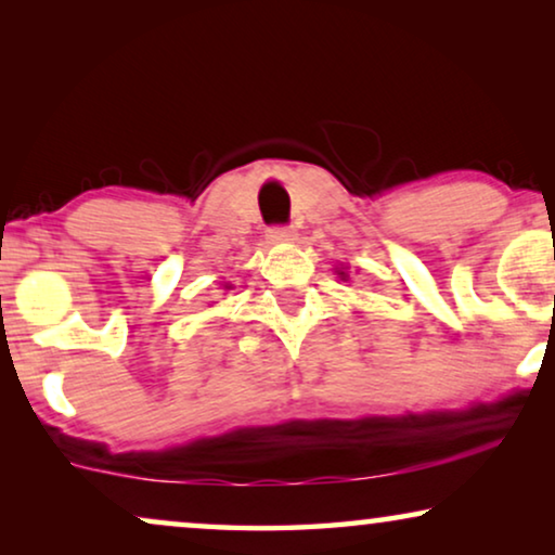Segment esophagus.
Returning <instances> with one entry per match:
<instances>
[{
    "label": "esophagus",
    "mask_w": 555,
    "mask_h": 555,
    "mask_svg": "<svg viewBox=\"0 0 555 555\" xmlns=\"http://www.w3.org/2000/svg\"><path fill=\"white\" fill-rule=\"evenodd\" d=\"M268 240L270 242H291V240H295V230L291 224H275L268 230Z\"/></svg>",
    "instance_id": "34e87169"
}]
</instances>
